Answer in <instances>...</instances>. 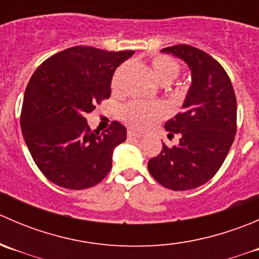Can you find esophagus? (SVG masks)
Listing matches in <instances>:
<instances>
[{"instance_id":"obj_1","label":"esophagus","mask_w":259,"mask_h":259,"mask_svg":"<svg viewBox=\"0 0 259 259\" xmlns=\"http://www.w3.org/2000/svg\"><path fill=\"white\" fill-rule=\"evenodd\" d=\"M142 137H143L142 133L135 132V130H132V129L127 130V138H129V139H139V138Z\"/></svg>"}]
</instances>
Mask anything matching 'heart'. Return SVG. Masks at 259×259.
I'll list each match as a JSON object with an SVG mask.
<instances>
[{
  "label": "heart",
  "instance_id": "b5f03b06",
  "mask_svg": "<svg viewBox=\"0 0 259 259\" xmlns=\"http://www.w3.org/2000/svg\"><path fill=\"white\" fill-rule=\"evenodd\" d=\"M149 67L153 72L154 77L163 85H168L176 79L180 72V64L173 57L168 55H155L149 60ZM127 69V65L124 64L115 71L113 82L114 90H116L119 85V79L125 70ZM164 116V109L156 104H149L144 101H130L124 108L121 109V117L130 124L132 126L138 129H146L151 125L155 124L159 119Z\"/></svg>",
  "mask_w": 259,
  "mask_h": 259
}]
</instances>
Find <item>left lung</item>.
Masks as SVG:
<instances>
[{
	"label": "left lung",
	"instance_id": "8db88e82",
	"mask_svg": "<svg viewBox=\"0 0 259 259\" xmlns=\"http://www.w3.org/2000/svg\"><path fill=\"white\" fill-rule=\"evenodd\" d=\"M161 52L179 57L189 66L192 85L183 113L165 122L169 135L179 134V144L163 143L159 155L149 160L151 177L171 190L200 187L215 176L237 133V100L231 79L215 59L189 45Z\"/></svg>",
	"mask_w": 259,
	"mask_h": 259
}]
</instances>
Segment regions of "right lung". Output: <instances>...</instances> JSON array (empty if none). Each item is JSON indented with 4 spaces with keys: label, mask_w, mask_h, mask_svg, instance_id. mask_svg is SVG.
<instances>
[{
    "label": "right lung",
    "mask_w": 259,
    "mask_h": 259,
    "mask_svg": "<svg viewBox=\"0 0 259 259\" xmlns=\"http://www.w3.org/2000/svg\"><path fill=\"white\" fill-rule=\"evenodd\" d=\"M133 54L75 46L49 57L33 72L23 96L21 130L50 182L80 190L108 176L126 127L113 121L103 133L91 130L85 114L110 98L114 71Z\"/></svg>",
    "instance_id": "add662e5"
}]
</instances>
